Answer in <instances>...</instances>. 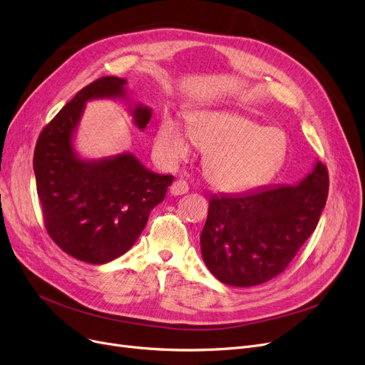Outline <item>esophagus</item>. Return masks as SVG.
Returning <instances> with one entry per match:
<instances>
[{
  "label": "esophagus",
  "instance_id": "34e87169",
  "mask_svg": "<svg viewBox=\"0 0 365 365\" xmlns=\"http://www.w3.org/2000/svg\"><path fill=\"white\" fill-rule=\"evenodd\" d=\"M187 190H189V185H187V182L183 180V179L176 180L175 183L171 185V187H170V192H171L173 195H183V194L187 192Z\"/></svg>",
  "mask_w": 365,
  "mask_h": 365
}]
</instances>
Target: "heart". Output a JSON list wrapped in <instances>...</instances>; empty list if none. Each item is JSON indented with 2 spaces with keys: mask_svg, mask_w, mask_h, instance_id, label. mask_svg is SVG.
Returning <instances> with one entry per match:
<instances>
[{
  "mask_svg": "<svg viewBox=\"0 0 365 365\" xmlns=\"http://www.w3.org/2000/svg\"><path fill=\"white\" fill-rule=\"evenodd\" d=\"M189 133L207 152L204 168L219 189L245 190L269 180L287 153V138L278 128H267L234 112H200L189 118ZM155 150L167 165L183 161L190 140L171 118L160 123Z\"/></svg>",
  "mask_w": 365,
  "mask_h": 365,
  "instance_id": "heart-1",
  "label": "heart"
}]
</instances>
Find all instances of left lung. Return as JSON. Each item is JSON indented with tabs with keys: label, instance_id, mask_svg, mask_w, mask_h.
I'll return each mask as SVG.
<instances>
[{
	"label": "left lung",
	"instance_id": "left-lung-1",
	"mask_svg": "<svg viewBox=\"0 0 365 365\" xmlns=\"http://www.w3.org/2000/svg\"><path fill=\"white\" fill-rule=\"evenodd\" d=\"M329 186L327 167L317 163L299 185L212 197L201 232L210 272L234 287L263 284L284 272L315 231Z\"/></svg>",
	"mask_w": 365,
	"mask_h": 365
}]
</instances>
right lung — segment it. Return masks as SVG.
<instances>
[{
    "instance_id": "right-lung-1",
    "label": "right lung",
    "mask_w": 365,
    "mask_h": 365,
    "mask_svg": "<svg viewBox=\"0 0 365 365\" xmlns=\"http://www.w3.org/2000/svg\"><path fill=\"white\" fill-rule=\"evenodd\" d=\"M124 78L102 76L75 94L41 130L34 150L36 194L50 238L69 256L103 264L136 242L150 210L175 178L145 168L130 153L83 161L73 155L72 133L84 103L124 94ZM134 123L145 128L150 110L138 106Z\"/></svg>"
}]
</instances>
